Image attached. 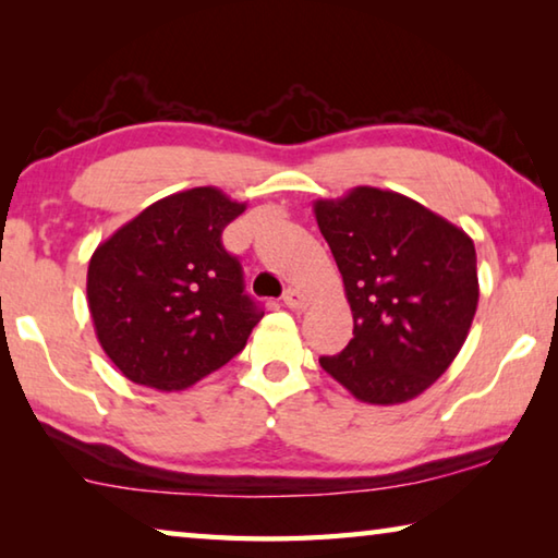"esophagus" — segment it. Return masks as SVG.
<instances>
[{"mask_svg":"<svg viewBox=\"0 0 558 558\" xmlns=\"http://www.w3.org/2000/svg\"><path fill=\"white\" fill-rule=\"evenodd\" d=\"M282 302H286L290 310H305L307 307L305 292H300L298 288H288L286 295H282Z\"/></svg>","mask_w":558,"mask_h":558,"instance_id":"obj_1","label":"esophagus"}]
</instances>
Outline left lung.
I'll return each instance as SVG.
<instances>
[{"instance_id": "left-lung-1", "label": "left lung", "mask_w": 558, "mask_h": 558, "mask_svg": "<svg viewBox=\"0 0 558 558\" xmlns=\"http://www.w3.org/2000/svg\"><path fill=\"white\" fill-rule=\"evenodd\" d=\"M342 272L354 337L319 366L354 399L411 401L446 374L477 310L475 243L409 196L356 186L315 202Z\"/></svg>"}]
</instances>
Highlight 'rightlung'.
<instances>
[{
	"label": "right lung",
	"instance_id": "1",
	"mask_svg": "<svg viewBox=\"0 0 558 558\" xmlns=\"http://www.w3.org/2000/svg\"><path fill=\"white\" fill-rule=\"evenodd\" d=\"M245 204L196 186L149 204L102 241L88 263V310L122 376L182 391L248 342L260 307L221 233Z\"/></svg>",
	"mask_w": 558,
	"mask_h": 558
}]
</instances>
